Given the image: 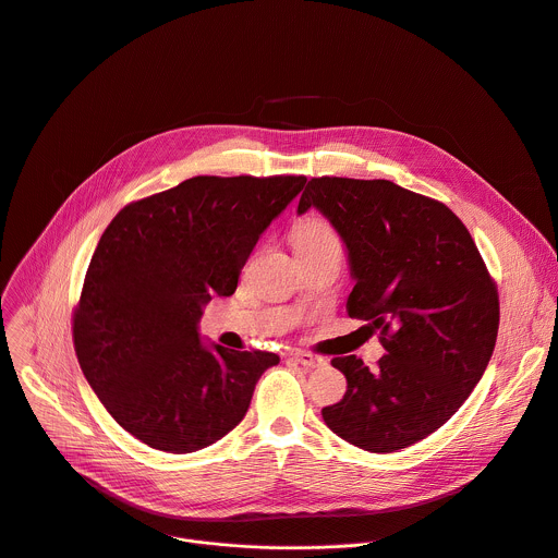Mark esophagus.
<instances>
[{
    "label": "esophagus",
    "mask_w": 558,
    "mask_h": 558,
    "mask_svg": "<svg viewBox=\"0 0 558 558\" xmlns=\"http://www.w3.org/2000/svg\"><path fill=\"white\" fill-rule=\"evenodd\" d=\"M291 356H293L302 367H310V369L327 365V361H325L323 356H316V353H312V351H300V349H295V351L291 353Z\"/></svg>",
    "instance_id": "obj_1"
}]
</instances>
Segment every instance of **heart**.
I'll return each mask as SVG.
<instances>
[{
	"mask_svg": "<svg viewBox=\"0 0 558 558\" xmlns=\"http://www.w3.org/2000/svg\"><path fill=\"white\" fill-rule=\"evenodd\" d=\"M295 248L298 246H318V244H340L336 231L320 218H307L295 227L293 233Z\"/></svg>",
	"mask_w": 558,
	"mask_h": 558,
	"instance_id": "1",
	"label": "heart"
}]
</instances>
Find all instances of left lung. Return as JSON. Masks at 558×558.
I'll return each instance as SVG.
<instances>
[{
	"mask_svg": "<svg viewBox=\"0 0 558 558\" xmlns=\"http://www.w3.org/2000/svg\"><path fill=\"white\" fill-rule=\"evenodd\" d=\"M316 207L347 246L356 280L347 314L380 331L385 356L331 361L347 378L327 427L389 453L442 427L481 380L498 333V291L481 253L442 202L389 180L312 178L298 214Z\"/></svg>",
	"mask_w": 558,
	"mask_h": 558,
	"instance_id": "left-lung-1",
	"label": "left lung"
}]
</instances>
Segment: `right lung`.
<instances>
[{
    "label": "right lung",
    "instance_id": "1",
    "mask_svg": "<svg viewBox=\"0 0 558 558\" xmlns=\"http://www.w3.org/2000/svg\"><path fill=\"white\" fill-rule=\"evenodd\" d=\"M305 175H197L131 202L90 258L73 314L80 367L107 412L144 445L191 453L246 414L271 351L199 340L214 295H231L263 231Z\"/></svg>",
    "mask_w": 558,
    "mask_h": 558
}]
</instances>
